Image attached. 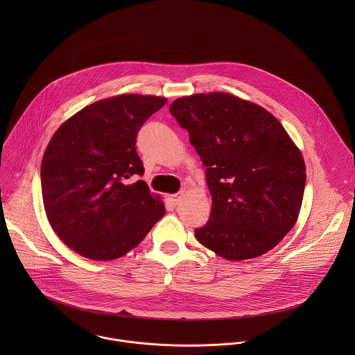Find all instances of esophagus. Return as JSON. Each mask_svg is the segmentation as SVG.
<instances>
[{"label":"esophagus","instance_id":"1","mask_svg":"<svg viewBox=\"0 0 355 355\" xmlns=\"http://www.w3.org/2000/svg\"><path fill=\"white\" fill-rule=\"evenodd\" d=\"M183 196H184V191H180L179 194H175V196H172V198H171V201L173 203H179L182 201V198H183Z\"/></svg>","mask_w":355,"mask_h":355}]
</instances>
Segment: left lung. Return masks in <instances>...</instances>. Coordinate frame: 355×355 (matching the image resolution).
I'll return each instance as SVG.
<instances>
[{"label": "left lung", "instance_id": "left-lung-1", "mask_svg": "<svg viewBox=\"0 0 355 355\" xmlns=\"http://www.w3.org/2000/svg\"><path fill=\"white\" fill-rule=\"evenodd\" d=\"M169 112L189 131L211 196L200 243L228 261L272 250L298 220L306 168L280 121L227 93L182 97Z\"/></svg>", "mask_w": 355, "mask_h": 355}]
</instances>
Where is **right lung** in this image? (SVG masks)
I'll list each match as a JSON object with an SVG mask.
<instances>
[{"instance_id":"1","label":"right lung","mask_w":355,"mask_h":355,"mask_svg":"<svg viewBox=\"0 0 355 355\" xmlns=\"http://www.w3.org/2000/svg\"><path fill=\"white\" fill-rule=\"evenodd\" d=\"M166 100L123 94L94 102L51 137L41 165L44 206L53 231L94 261L120 258L138 246L165 214L142 176L137 134Z\"/></svg>"}]
</instances>
